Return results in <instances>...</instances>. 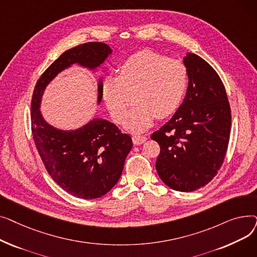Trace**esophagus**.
Returning <instances> with one entry per match:
<instances>
[{"mask_svg":"<svg viewBox=\"0 0 257 257\" xmlns=\"http://www.w3.org/2000/svg\"><path fill=\"white\" fill-rule=\"evenodd\" d=\"M132 141H133L134 145L139 146V145H142L143 143H145L147 141V138L145 136H133Z\"/></svg>","mask_w":257,"mask_h":257,"instance_id":"34e87169","label":"esophagus"}]
</instances>
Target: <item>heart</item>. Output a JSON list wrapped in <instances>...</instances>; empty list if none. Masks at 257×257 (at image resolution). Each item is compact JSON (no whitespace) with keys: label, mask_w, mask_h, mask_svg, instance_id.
I'll return each mask as SVG.
<instances>
[{"label":"heart","mask_w":257,"mask_h":257,"mask_svg":"<svg viewBox=\"0 0 257 257\" xmlns=\"http://www.w3.org/2000/svg\"><path fill=\"white\" fill-rule=\"evenodd\" d=\"M117 74L103 80L102 96L117 124L126 117L133 99L138 102L126 121L131 130L146 129L154 116L161 119L172 115L185 97L186 65L154 51L144 50L129 56L118 66Z\"/></svg>","instance_id":"heart-1"}]
</instances>
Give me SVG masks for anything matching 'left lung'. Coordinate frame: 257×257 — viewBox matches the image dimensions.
I'll return each mask as SVG.
<instances>
[{
	"mask_svg": "<svg viewBox=\"0 0 257 257\" xmlns=\"http://www.w3.org/2000/svg\"><path fill=\"white\" fill-rule=\"evenodd\" d=\"M188 88L172 118L152 133L159 144L156 171L178 192H194L210 182L226 156L231 110L218 73L203 58L188 53L183 60Z\"/></svg>",
	"mask_w": 257,
	"mask_h": 257,
	"instance_id": "obj_1",
	"label": "left lung"
}]
</instances>
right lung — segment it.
I'll return each instance as SVG.
<instances>
[{"label": "right lung", "instance_id": "add662e5", "mask_svg": "<svg viewBox=\"0 0 257 257\" xmlns=\"http://www.w3.org/2000/svg\"><path fill=\"white\" fill-rule=\"evenodd\" d=\"M111 53L103 43H86L65 51L39 77L31 100V131L36 149L50 176L69 194L97 199L118 181L132 139L110 121L94 118L73 131L53 128L43 118L39 103L50 81L65 67L79 63L99 66ZM102 84L99 85V102Z\"/></svg>", "mask_w": 257, "mask_h": 257}]
</instances>
